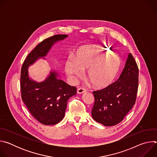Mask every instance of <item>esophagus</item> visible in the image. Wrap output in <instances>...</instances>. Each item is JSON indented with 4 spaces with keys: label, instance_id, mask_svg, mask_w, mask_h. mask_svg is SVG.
Wrapping results in <instances>:
<instances>
[{
    "label": "esophagus",
    "instance_id": "esophagus-1",
    "mask_svg": "<svg viewBox=\"0 0 157 157\" xmlns=\"http://www.w3.org/2000/svg\"><path fill=\"white\" fill-rule=\"evenodd\" d=\"M86 91V90L83 87H79L77 89V93L78 94H82V93H84Z\"/></svg>",
    "mask_w": 157,
    "mask_h": 157
}]
</instances>
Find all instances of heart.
Returning <instances> with one entry per match:
<instances>
[{"instance_id": "b5f03b06", "label": "heart", "mask_w": 157, "mask_h": 157, "mask_svg": "<svg viewBox=\"0 0 157 157\" xmlns=\"http://www.w3.org/2000/svg\"><path fill=\"white\" fill-rule=\"evenodd\" d=\"M99 56L101 57L94 63ZM95 63L96 66L94 67ZM121 64L120 55L113 52L110 48L102 45H94L80 50L75 59H71L66 62L65 71L67 75L75 79L81 76V69L84 70L87 68V77L94 86L96 87H104L110 84L116 77Z\"/></svg>"}]
</instances>
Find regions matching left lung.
Wrapping results in <instances>:
<instances>
[{
	"mask_svg": "<svg viewBox=\"0 0 157 157\" xmlns=\"http://www.w3.org/2000/svg\"><path fill=\"white\" fill-rule=\"evenodd\" d=\"M138 84V66L129 53L119 78L107 87L93 91V119L105 126L121 122L136 103Z\"/></svg>",
	"mask_w": 157,
	"mask_h": 157,
	"instance_id": "left-lung-1",
	"label": "left lung"
}]
</instances>
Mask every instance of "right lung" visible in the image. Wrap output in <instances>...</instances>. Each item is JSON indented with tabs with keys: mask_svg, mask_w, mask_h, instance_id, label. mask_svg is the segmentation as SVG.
<instances>
[{
	"mask_svg": "<svg viewBox=\"0 0 157 157\" xmlns=\"http://www.w3.org/2000/svg\"><path fill=\"white\" fill-rule=\"evenodd\" d=\"M68 36L56 35L44 40L29 54L21 70L20 89L22 101L31 114L44 125H55L64 117L67 102L76 94V88L59 79L57 71L52 70L43 81L30 78L29 66L44 58L56 42Z\"/></svg>",
	"mask_w": 157,
	"mask_h": 157,
	"instance_id": "obj_1",
	"label": "right lung"
}]
</instances>
